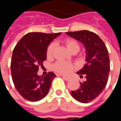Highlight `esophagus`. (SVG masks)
Returning <instances> with one entry per match:
<instances>
[{"label": "esophagus", "instance_id": "1", "mask_svg": "<svg viewBox=\"0 0 121 121\" xmlns=\"http://www.w3.org/2000/svg\"><path fill=\"white\" fill-rule=\"evenodd\" d=\"M62 77V78L64 79V80H65L66 81H69V80H70V78H69V77H66L65 76H61Z\"/></svg>", "mask_w": 121, "mask_h": 121}]
</instances>
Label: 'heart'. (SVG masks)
Here are the masks:
<instances>
[{"mask_svg":"<svg viewBox=\"0 0 121 121\" xmlns=\"http://www.w3.org/2000/svg\"><path fill=\"white\" fill-rule=\"evenodd\" d=\"M63 43L65 45L66 47L67 48V49L71 53H77L80 50V47L79 43L74 39L69 38V39L64 40ZM56 45L54 43H52L48 45L47 50V58H50L52 57ZM74 67L72 63H67V62H64V61H58L57 62H56L52 67L54 71H56V73L63 74H69L73 70Z\"/></svg>","mask_w":121,"mask_h":121,"instance_id":"obj_1","label":"heart"}]
</instances>
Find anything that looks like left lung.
I'll return each mask as SVG.
<instances>
[{
	"label": "left lung",
	"mask_w": 121,
	"mask_h": 121,
	"mask_svg": "<svg viewBox=\"0 0 121 121\" xmlns=\"http://www.w3.org/2000/svg\"><path fill=\"white\" fill-rule=\"evenodd\" d=\"M66 34L78 41L86 48V63L76 73L86 81L80 82V87L71 91V95L77 101L88 103L95 99L106 86L109 73L108 51L98 35L88 30L66 32Z\"/></svg>",
	"instance_id": "8db88e82"
}]
</instances>
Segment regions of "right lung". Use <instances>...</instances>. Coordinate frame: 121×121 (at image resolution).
<instances>
[{
  "mask_svg": "<svg viewBox=\"0 0 121 121\" xmlns=\"http://www.w3.org/2000/svg\"><path fill=\"white\" fill-rule=\"evenodd\" d=\"M61 34L30 32L14 48L11 61L12 80L17 91L26 100L37 102L47 95L56 76L52 72L39 76L37 71L47 60L48 45Z\"/></svg>",
  "mask_w": 121,
  "mask_h": 121,
  "instance_id": "add662e5",
  "label": "right lung"
}]
</instances>
